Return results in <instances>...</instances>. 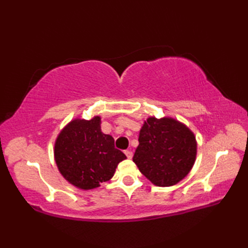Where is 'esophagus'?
Returning <instances> with one entry per match:
<instances>
[{
	"instance_id": "esophagus-1",
	"label": "esophagus",
	"mask_w": 248,
	"mask_h": 248,
	"mask_svg": "<svg viewBox=\"0 0 248 248\" xmlns=\"http://www.w3.org/2000/svg\"><path fill=\"white\" fill-rule=\"evenodd\" d=\"M124 154H125V155L128 156V159H132V156H133V152L132 151H131V150H125Z\"/></svg>"
}]
</instances>
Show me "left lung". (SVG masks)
<instances>
[{
	"mask_svg": "<svg viewBox=\"0 0 248 248\" xmlns=\"http://www.w3.org/2000/svg\"><path fill=\"white\" fill-rule=\"evenodd\" d=\"M139 141L133 162L155 186H173L191 170L196 157V140L179 121L148 118L141 127Z\"/></svg>",
	"mask_w": 248,
	"mask_h": 248,
	"instance_id": "left-lung-1",
	"label": "left lung"
}]
</instances>
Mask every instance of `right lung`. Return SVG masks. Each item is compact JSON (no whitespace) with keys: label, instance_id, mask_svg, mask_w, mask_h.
<instances>
[{"label":"right lung","instance_id":"add662e5","mask_svg":"<svg viewBox=\"0 0 248 248\" xmlns=\"http://www.w3.org/2000/svg\"><path fill=\"white\" fill-rule=\"evenodd\" d=\"M54 155L66 180L83 189L108 181L118 163L127 159L123 151L115 148L112 136L101 132L98 116L71 121L56 140Z\"/></svg>","mask_w":248,"mask_h":248}]
</instances>
